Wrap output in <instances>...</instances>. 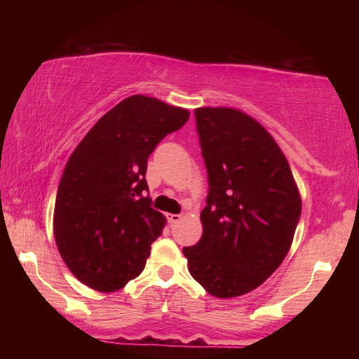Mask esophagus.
Here are the masks:
<instances>
[{
  "label": "esophagus",
  "mask_w": 359,
  "mask_h": 359,
  "mask_svg": "<svg viewBox=\"0 0 359 359\" xmlns=\"http://www.w3.org/2000/svg\"><path fill=\"white\" fill-rule=\"evenodd\" d=\"M180 218H182L180 214H168V222L171 223V224L180 222Z\"/></svg>",
  "instance_id": "1"
}]
</instances>
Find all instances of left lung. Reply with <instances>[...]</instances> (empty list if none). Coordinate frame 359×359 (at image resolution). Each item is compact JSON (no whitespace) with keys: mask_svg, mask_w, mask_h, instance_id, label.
<instances>
[{"mask_svg":"<svg viewBox=\"0 0 359 359\" xmlns=\"http://www.w3.org/2000/svg\"><path fill=\"white\" fill-rule=\"evenodd\" d=\"M194 118L209 193L201 239L184 255L208 293L241 296L287 257L301 196L287 158L257 120L229 107L194 109Z\"/></svg>","mask_w":359,"mask_h":359,"instance_id":"8db88e82","label":"left lung"}]
</instances>
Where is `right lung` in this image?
I'll use <instances>...</instances> for the list:
<instances>
[{
    "label": "right lung",
    "mask_w": 359,
    "mask_h": 359,
    "mask_svg": "<svg viewBox=\"0 0 359 359\" xmlns=\"http://www.w3.org/2000/svg\"><path fill=\"white\" fill-rule=\"evenodd\" d=\"M188 117L187 109L130 96L72 151L58 185L53 234L66 266L87 287L117 291L142 272L166 224L147 194L149 155Z\"/></svg>",
    "instance_id": "right-lung-1"
}]
</instances>
